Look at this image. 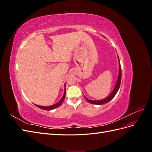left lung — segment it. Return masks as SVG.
I'll list each match as a JSON object with an SVG mask.
<instances>
[{
  "label": "left lung",
  "mask_w": 152,
  "mask_h": 152,
  "mask_svg": "<svg viewBox=\"0 0 152 152\" xmlns=\"http://www.w3.org/2000/svg\"><path fill=\"white\" fill-rule=\"evenodd\" d=\"M118 60H119V58H118ZM121 78H122V70H121V63H120V61H119V73H118V79L117 81V84L115 85V88L113 89V91L112 92V93L110 94L107 98H106L105 99H102V100H98V101H93V100H90L89 99H87L85 97V98L86 99V100L90 103L92 104H102L106 103H108L109 102L110 100H111L115 94H117V91L119 89V87H120L121 86Z\"/></svg>",
  "instance_id": "8db88e82"
}]
</instances>
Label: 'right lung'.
Segmentation results:
<instances>
[{
	"mask_svg": "<svg viewBox=\"0 0 152 152\" xmlns=\"http://www.w3.org/2000/svg\"><path fill=\"white\" fill-rule=\"evenodd\" d=\"M65 95H66V91H65V93H64V94L62 98L60 99V101H59V102H58L57 103H56L55 104L51 105V106H49V107H43V106H39V105H37V104H35V105L38 108H41V109H42V110H53L54 108H58V107H59V106H60L63 103V101H64V99H65Z\"/></svg>",
	"mask_w": 152,
	"mask_h": 152,
	"instance_id": "obj_1",
	"label": "right lung"
}]
</instances>
